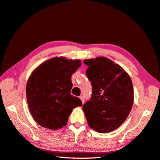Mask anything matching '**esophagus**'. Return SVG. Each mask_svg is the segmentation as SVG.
I'll return each instance as SVG.
<instances>
[{
    "label": "esophagus",
    "mask_w": 160,
    "mask_h": 160,
    "mask_svg": "<svg viewBox=\"0 0 160 160\" xmlns=\"http://www.w3.org/2000/svg\"><path fill=\"white\" fill-rule=\"evenodd\" d=\"M80 99H81V101H82V103H84V96H80Z\"/></svg>",
    "instance_id": "34e87169"
}]
</instances>
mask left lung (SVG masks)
<instances>
[{
    "label": "left lung",
    "instance_id": "8db88e82",
    "mask_svg": "<svg viewBox=\"0 0 160 160\" xmlns=\"http://www.w3.org/2000/svg\"><path fill=\"white\" fill-rule=\"evenodd\" d=\"M87 76L92 87L91 98L82 106L88 125L108 133L122 124L132 108L133 89L128 73L106 57L86 59Z\"/></svg>",
    "mask_w": 160,
    "mask_h": 160
}]
</instances>
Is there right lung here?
<instances>
[{"label":"right lung","instance_id":"1","mask_svg":"<svg viewBox=\"0 0 160 160\" xmlns=\"http://www.w3.org/2000/svg\"><path fill=\"white\" fill-rule=\"evenodd\" d=\"M81 65L80 60L54 57L39 65L28 78L26 87L32 117L47 129H58L67 125L69 114L81 100L72 95V76Z\"/></svg>","mask_w":160,"mask_h":160}]
</instances>
